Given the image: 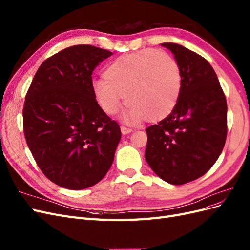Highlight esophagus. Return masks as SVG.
<instances>
[{
	"instance_id": "esophagus-1",
	"label": "esophagus",
	"mask_w": 250,
	"mask_h": 250,
	"mask_svg": "<svg viewBox=\"0 0 250 250\" xmlns=\"http://www.w3.org/2000/svg\"><path fill=\"white\" fill-rule=\"evenodd\" d=\"M120 131H121V134L126 135L132 132V129H129V127H125V126H120Z\"/></svg>"
}]
</instances>
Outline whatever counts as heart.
Wrapping results in <instances>:
<instances>
[{"mask_svg":"<svg viewBox=\"0 0 250 250\" xmlns=\"http://www.w3.org/2000/svg\"><path fill=\"white\" fill-rule=\"evenodd\" d=\"M104 81H95L92 93L106 115H115L130 104L123 119L139 124L146 117L161 120L173 112L182 88L179 63L167 52L145 49L121 55L104 71Z\"/></svg>","mask_w":250,"mask_h":250,"instance_id":"obj_1","label":"heart"}]
</instances>
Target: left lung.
Returning a JSON list of instances; mask_svg holds the SVG:
<instances>
[{
    "label": "left lung",
    "mask_w": 250,
    "mask_h": 250,
    "mask_svg": "<svg viewBox=\"0 0 250 250\" xmlns=\"http://www.w3.org/2000/svg\"><path fill=\"white\" fill-rule=\"evenodd\" d=\"M161 46L179 63L182 88L173 112L148 126L146 160L167 183L196 180L215 165L225 145L227 104L215 70L201 55L174 42Z\"/></svg>",
    "instance_id": "obj_1"
}]
</instances>
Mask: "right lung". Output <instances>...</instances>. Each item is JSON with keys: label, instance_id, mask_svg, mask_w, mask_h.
<instances>
[{"label": "right lung", "instance_id": "obj_1", "mask_svg": "<svg viewBox=\"0 0 250 250\" xmlns=\"http://www.w3.org/2000/svg\"><path fill=\"white\" fill-rule=\"evenodd\" d=\"M112 55L105 49L76 45L40 66L28 90L23 125L28 147L50 181L83 189L108 173L121 132L92 93V72Z\"/></svg>", "mask_w": 250, "mask_h": 250}]
</instances>
